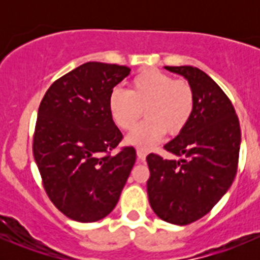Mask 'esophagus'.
Returning <instances> with one entry per match:
<instances>
[{"label":"esophagus","mask_w":260,"mask_h":260,"mask_svg":"<svg viewBox=\"0 0 260 260\" xmlns=\"http://www.w3.org/2000/svg\"><path fill=\"white\" fill-rule=\"evenodd\" d=\"M146 156H147L146 151H143V149L137 148V157H138V159H141V161H145Z\"/></svg>","instance_id":"esophagus-1"}]
</instances>
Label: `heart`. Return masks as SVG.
<instances>
[{
	"label": "heart",
	"instance_id": "heart-1",
	"mask_svg": "<svg viewBox=\"0 0 260 260\" xmlns=\"http://www.w3.org/2000/svg\"><path fill=\"white\" fill-rule=\"evenodd\" d=\"M195 94L186 80H175L156 69L138 73L128 91L115 88L108 98L112 119L120 129H132L145 109L146 120L127 136V143L140 149L156 146L169 131L177 135L190 122Z\"/></svg>",
	"mask_w": 260,
	"mask_h": 260
}]
</instances>
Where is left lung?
Listing matches in <instances>:
<instances>
[{"mask_svg": "<svg viewBox=\"0 0 260 260\" xmlns=\"http://www.w3.org/2000/svg\"><path fill=\"white\" fill-rule=\"evenodd\" d=\"M192 86L195 108L190 122L165 149L180 159L149 153L147 193L159 219L187 225L201 219L226 193L238 170L240 125L232 102L203 70L165 67Z\"/></svg>", "mask_w": 260, "mask_h": 260, "instance_id": "obj_1", "label": "left lung"}]
</instances>
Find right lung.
<instances>
[{
    "instance_id": "1",
    "label": "right lung",
    "mask_w": 260,
    "mask_h": 260,
    "mask_svg": "<svg viewBox=\"0 0 260 260\" xmlns=\"http://www.w3.org/2000/svg\"><path fill=\"white\" fill-rule=\"evenodd\" d=\"M129 72L85 62L54 81L39 107L35 162L51 203L75 221H98L113 210L136 162L133 147L111 154L123 136L108 98Z\"/></svg>"
}]
</instances>
